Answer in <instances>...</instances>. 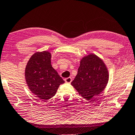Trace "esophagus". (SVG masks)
I'll list each match as a JSON object with an SVG mask.
<instances>
[{
    "instance_id": "1",
    "label": "esophagus",
    "mask_w": 135,
    "mask_h": 135,
    "mask_svg": "<svg viewBox=\"0 0 135 135\" xmlns=\"http://www.w3.org/2000/svg\"><path fill=\"white\" fill-rule=\"evenodd\" d=\"M65 82L66 83H70L71 82H72V78L71 77H69V78H65V79H64Z\"/></svg>"
}]
</instances>
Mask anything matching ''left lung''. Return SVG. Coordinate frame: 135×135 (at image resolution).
<instances>
[{"label":"left lung","mask_w":135,"mask_h":135,"mask_svg":"<svg viewBox=\"0 0 135 135\" xmlns=\"http://www.w3.org/2000/svg\"><path fill=\"white\" fill-rule=\"evenodd\" d=\"M108 80L109 72L104 62L91 53L81 59L78 74L71 85L80 95L89 101L103 91Z\"/></svg>","instance_id":"left-lung-1"}]
</instances>
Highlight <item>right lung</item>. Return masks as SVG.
I'll return each mask as SVG.
<instances>
[{
    "mask_svg": "<svg viewBox=\"0 0 135 135\" xmlns=\"http://www.w3.org/2000/svg\"><path fill=\"white\" fill-rule=\"evenodd\" d=\"M51 54L37 52L28 61L25 76L29 90L42 101H48L56 94L59 86L64 83L51 65Z\"/></svg>",
    "mask_w": 135,
    "mask_h": 135,
    "instance_id": "1",
    "label": "right lung"
}]
</instances>
